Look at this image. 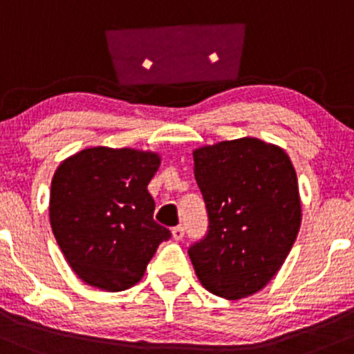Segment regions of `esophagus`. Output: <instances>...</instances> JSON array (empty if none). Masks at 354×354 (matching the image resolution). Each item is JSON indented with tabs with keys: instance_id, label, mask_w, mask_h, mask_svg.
I'll return each mask as SVG.
<instances>
[{
	"instance_id": "34e87169",
	"label": "esophagus",
	"mask_w": 354,
	"mask_h": 354,
	"mask_svg": "<svg viewBox=\"0 0 354 354\" xmlns=\"http://www.w3.org/2000/svg\"><path fill=\"white\" fill-rule=\"evenodd\" d=\"M184 234H185V229L182 227V225H177V227L172 229V237L176 241H180L182 237H184Z\"/></svg>"
}]
</instances>
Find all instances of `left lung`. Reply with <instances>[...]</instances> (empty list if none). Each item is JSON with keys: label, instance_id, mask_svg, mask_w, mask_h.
Listing matches in <instances>:
<instances>
[{"label": "left lung", "instance_id": "1", "mask_svg": "<svg viewBox=\"0 0 354 354\" xmlns=\"http://www.w3.org/2000/svg\"><path fill=\"white\" fill-rule=\"evenodd\" d=\"M209 229L189 248L207 291L241 299L276 276L301 225L296 170L281 147L244 137L194 150Z\"/></svg>", "mask_w": 354, "mask_h": 354}]
</instances>
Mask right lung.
<instances>
[{
    "mask_svg": "<svg viewBox=\"0 0 354 354\" xmlns=\"http://www.w3.org/2000/svg\"><path fill=\"white\" fill-rule=\"evenodd\" d=\"M160 157L135 149L90 147L63 160L51 180L50 224L85 284L117 292L144 277L170 230L153 221L147 185Z\"/></svg>",
    "mask_w": 354,
    "mask_h": 354,
    "instance_id": "right-lung-1",
    "label": "right lung"
}]
</instances>
